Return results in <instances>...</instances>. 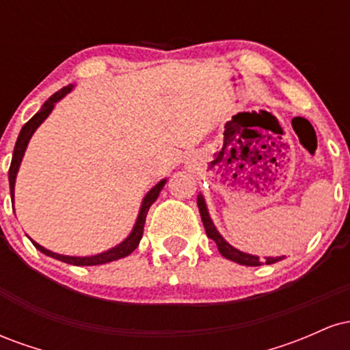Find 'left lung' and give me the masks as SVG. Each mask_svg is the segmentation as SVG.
<instances>
[{
    "label": "left lung",
    "mask_w": 350,
    "mask_h": 350,
    "mask_svg": "<svg viewBox=\"0 0 350 350\" xmlns=\"http://www.w3.org/2000/svg\"><path fill=\"white\" fill-rule=\"evenodd\" d=\"M198 206H199L200 219H202L204 228H206V234L208 239H212L217 243V248H219L220 255L226 256L227 260H232V262H235L239 265H245V267H260V265L263 263V260H260L258 256L237 250V248H234L230 243H227L226 240H224V237L217 232L214 222H212L211 217H208L206 200H204V198L200 194L198 196ZM283 258L284 256H275V258H273V256H267V262L265 263L271 265V263L280 262V260H283Z\"/></svg>",
    "instance_id": "left-lung-1"
}]
</instances>
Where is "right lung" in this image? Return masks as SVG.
I'll return each mask as SVG.
<instances>
[{
	"instance_id": "add662e5",
	"label": "right lung",
	"mask_w": 350,
	"mask_h": 350,
	"mask_svg": "<svg viewBox=\"0 0 350 350\" xmlns=\"http://www.w3.org/2000/svg\"><path fill=\"white\" fill-rule=\"evenodd\" d=\"M72 88H74V85H67V87L60 88L59 92H55V94L52 95V97H49V100H47L46 103H44L41 110H39L38 113H36L33 118L29 120V122L24 124V126L21 128V131H19V136H18V139H16V144H14L13 159H11V166H10V191H11V198H13V202H14L16 174H18L19 164H21V161H23L24 151H26L27 143H29L31 136H33L34 131L38 130L39 124H41L44 120L49 116V113L52 111V108H54L55 103H57L60 98L66 97V95L69 94ZM164 184H166V179L159 180V183L156 184V186L152 187L146 196H144L142 208H139L138 219H136V224H135L133 230H131V234L128 235L122 243L116 245V247H113V248H110V250L98 253V255H94V256H67V255H59V253L47 250V248L41 247L39 243H36L34 240H31V242H33L34 247L38 248V250H41L44 255L52 256V258L60 260V262H64V263L75 265V267H92V265H103V263H108V262H115V260L124 258V256L130 255V253L133 252L136 247H138L139 240H142V237H143V228H144V222H146L148 211H150L151 204L154 202L156 199H158L159 192H161Z\"/></svg>"
}]
</instances>
